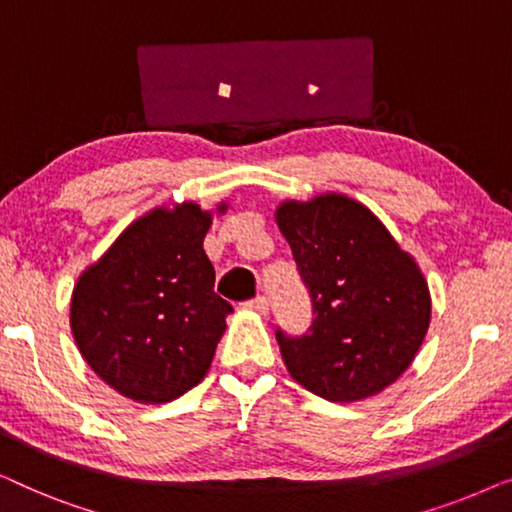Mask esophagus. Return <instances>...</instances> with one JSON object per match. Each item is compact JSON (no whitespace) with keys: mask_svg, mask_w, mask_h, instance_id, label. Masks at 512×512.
Wrapping results in <instances>:
<instances>
[{"mask_svg":"<svg viewBox=\"0 0 512 512\" xmlns=\"http://www.w3.org/2000/svg\"><path fill=\"white\" fill-rule=\"evenodd\" d=\"M268 307H270V303H268V298H265V296H256V298H251V300H247V303H244V310L256 312V314H268Z\"/></svg>","mask_w":512,"mask_h":512,"instance_id":"obj_1","label":"esophagus"}]
</instances>
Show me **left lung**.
Instances as JSON below:
<instances>
[{
	"mask_svg": "<svg viewBox=\"0 0 512 512\" xmlns=\"http://www.w3.org/2000/svg\"><path fill=\"white\" fill-rule=\"evenodd\" d=\"M275 219L314 314L298 338L277 328L291 377L333 403L380 394L408 370L429 331L431 293L415 258L342 193L284 200Z\"/></svg>",
	"mask_w": 512,
	"mask_h": 512,
	"instance_id": "1",
	"label": "left lung"
}]
</instances>
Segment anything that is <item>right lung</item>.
Returning a JSON list of instances; mask_svg holds the SVG:
<instances>
[{
	"mask_svg": "<svg viewBox=\"0 0 512 512\" xmlns=\"http://www.w3.org/2000/svg\"><path fill=\"white\" fill-rule=\"evenodd\" d=\"M209 226L212 212L195 202L156 207L81 272L69 305L74 342L121 396L174 401L212 366L233 305L214 293L202 249Z\"/></svg>",
	"mask_w": 512,
	"mask_h": 512,
	"instance_id": "1",
	"label": "right lung"
}]
</instances>
